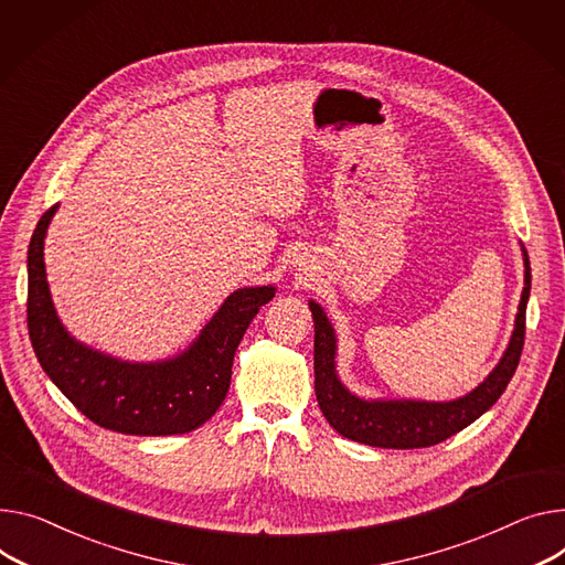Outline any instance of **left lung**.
Here are the masks:
<instances>
[{
    "label": "left lung",
    "mask_w": 565,
    "mask_h": 565,
    "mask_svg": "<svg viewBox=\"0 0 565 565\" xmlns=\"http://www.w3.org/2000/svg\"><path fill=\"white\" fill-rule=\"evenodd\" d=\"M532 287L530 257L525 253V289L520 296L509 349L493 373L468 396L450 403L420 401H362L345 388L334 373L337 339L326 312L310 300L315 319V392L326 420L341 437L375 448H429L480 418L504 394L525 345V312Z\"/></svg>",
    "instance_id": "8db88e82"
}]
</instances>
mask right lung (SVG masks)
Masks as SVG:
<instances>
[{
    "label": "right lung",
    "instance_id": "right-lung-1",
    "mask_svg": "<svg viewBox=\"0 0 565 565\" xmlns=\"http://www.w3.org/2000/svg\"><path fill=\"white\" fill-rule=\"evenodd\" d=\"M52 205L29 244L26 323L33 353L65 398L93 423L138 437L185 434L224 403L237 345L257 315L276 296L274 287L233 291L190 349L167 362L131 364L74 341L61 326L42 263Z\"/></svg>",
    "mask_w": 565,
    "mask_h": 565
}]
</instances>
